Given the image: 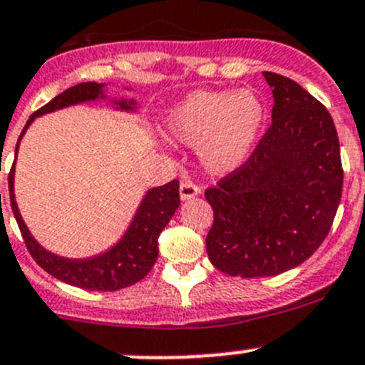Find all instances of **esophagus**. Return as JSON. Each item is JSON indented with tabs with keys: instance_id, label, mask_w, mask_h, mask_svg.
Masks as SVG:
<instances>
[{
	"instance_id": "obj_1",
	"label": "esophagus",
	"mask_w": 365,
	"mask_h": 365,
	"mask_svg": "<svg viewBox=\"0 0 365 365\" xmlns=\"http://www.w3.org/2000/svg\"><path fill=\"white\" fill-rule=\"evenodd\" d=\"M197 194H201V189L196 185V183H192V182L180 183V197H182L183 201L192 200V197H196Z\"/></svg>"
}]
</instances>
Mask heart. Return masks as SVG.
<instances>
[{
    "mask_svg": "<svg viewBox=\"0 0 365 365\" xmlns=\"http://www.w3.org/2000/svg\"><path fill=\"white\" fill-rule=\"evenodd\" d=\"M267 120V106L257 91L200 90L187 95L165 116L175 139L197 143L200 159L210 173L226 175L247 162Z\"/></svg>",
    "mask_w": 365,
    "mask_h": 365,
    "instance_id": "b5f03b06",
    "label": "heart"
}]
</instances>
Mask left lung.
<instances>
[{"label": "left lung", "instance_id": "obj_1", "mask_svg": "<svg viewBox=\"0 0 365 365\" xmlns=\"http://www.w3.org/2000/svg\"><path fill=\"white\" fill-rule=\"evenodd\" d=\"M272 125L247 162L205 190L213 208L206 251L233 277H268L304 263L332 227L342 192L336 125L289 77L263 72Z\"/></svg>", "mask_w": 365, "mask_h": 365}]
</instances>
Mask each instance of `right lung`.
Here are the masks:
<instances>
[{
    "instance_id": "obj_1",
    "label": "right lung",
    "mask_w": 365,
    "mask_h": 365,
    "mask_svg": "<svg viewBox=\"0 0 365 365\" xmlns=\"http://www.w3.org/2000/svg\"><path fill=\"white\" fill-rule=\"evenodd\" d=\"M98 97H104L102 84L98 83H81L61 91L53 101L47 102L43 108L36 109L29 116L28 123L24 125L23 132H21V138L36 116L67 108V106L79 104V102L97 101ZM114 104L125 111H132L135 102L120 101L114 102ZM19 141L16 146V155ZM14 165H16V162L9 173L10 205H12L14 217H16L17 226L23 235L26 249L47 274L67 282L70 286H77V288L91 289V292H116V289L135 284L152 270L157 256H159V237L162 230L180 206L178 180H173L165 185L148 190L145 200L139 205L138 213H135L128 231L111 251L101 254L97 257H90V259H67V257H60L56 254L46 251L26 227L16 200H14L16 197L14 196Z\"/></svg>"
}]
</instances>
